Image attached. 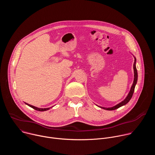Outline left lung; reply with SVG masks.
Segmentation results:
<instances>
[{
    "label": "left lung",
    "mask_w": 155,
    "mask_h": 155,
    "mask_svg": "<svg viewBox=\"0 0 155 155\" xmlns=\"http://www.w3.org/2000/svg\"><path fill=\"white\" fill-rule=\"evenodd\" d=\"M136 57H134V65H133V69H134V81H133V83H132V85L131 86V87H130V90L127 94V96H126V97L120 103L118 104L117 105L114 106V107H108V108H106V107H101V106H98L103 109H105V110H115V109H117L118 108H120V107H122L124 105H126L127 103L129 102V101L130 100L132 95H133V93H134V89H135V87H136V85L137 84V78H138V75H137V69H136Z\"/></svg>",
    "instance_id": "1"
}]
</instances>
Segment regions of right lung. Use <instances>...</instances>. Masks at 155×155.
<instances>
[{"label":"right lung","mask_w":155,"mask_h":155,"mask_svg":"<svg viewBox=\"0 0 155 155\" xmlns=\"http://www.w3.org/2000/svg\"><path fill=\"white\" fill-rule=\"evenodd\" d=\"M25 104H26V105H28V106L31 107V108H34V109H35V110H37V111H40V112H43V111H46V110H49L50 108L53 107H50V108H38V107H34V106H33V105H30V104H27V103H26V102H25Z\"/></svg>","instance_id":"add662e5"}]
</instances>
